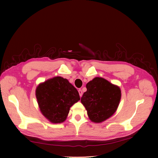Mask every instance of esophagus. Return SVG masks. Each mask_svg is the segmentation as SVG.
I'll use <instances>...</instances> for the list:
<instances>
[{
  "mask_svg": "<svg viewBox=\"0 0 158 158\" xmlns=\"http://www.w3.org/2000/svg\"><path fill=\"white\" fill-rule=\"evenodd\" d=\"M78 92H79V96H80V97H82V90L80 89H79V90H78Z\"/></svg>",
  "mask_w": 158,
  "mask_h": 158,
  "instance_id": "esophagus-1",
  "label": "esophagus"
}]
</instances>
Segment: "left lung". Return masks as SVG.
I'll use <instances>...</instances> for the list:
<instances>
[{
	"mask_svg": "<svg viewBox=\"0 0 158 158\" xmlns=\"http://www.w3.org/2000/svg\"><path fill=\"white\" fill-rule=\"evenodd\" d=\"M86 88L81 101L85 107L90 120L101 123L111 117L120 103V88L98 77L88 82Z\"/></svg>",
	"mask_w": 158,
	"mask_h": 158,
	"instance_id": "1",
	"label": "left lung"
}]
</instances>
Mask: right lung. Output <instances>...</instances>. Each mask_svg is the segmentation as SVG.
Returning <instances> with one entry per match:
<instances>
[{
    "label": "right lung",
    "mask_w": 158,
    "mask_h": 158,
    "mask_svg": "<svg viewBox=\"0 0 158 158\" xmlns=\"http://www.w3.org/2000/svg\"><path fill=\"white\" fill-rule=\"evenodd\" d=\"M36 97L41 113L53 123L63 122L70 107L80 100L77 89L67 79L59 76L40 83Z\"/></svg>",
    "instance_id": "1"
}]
</instances>
